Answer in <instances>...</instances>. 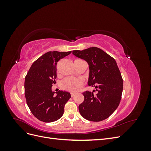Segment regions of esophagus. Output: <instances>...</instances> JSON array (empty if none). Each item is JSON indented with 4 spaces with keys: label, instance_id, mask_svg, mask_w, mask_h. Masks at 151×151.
Segmentation results:
<instances>
[{
    "label": "esophagus",
    "instance_id": "1",
    "mask_svg": "<svg viewBox=\"0 0 151 151\" xmlns=\"http://www.w3.org/2000/svg\"><path fill=\"white\" fill-rule=\"evenodd\" d=\"M75 94H75L74 93H70V95H71L72 97H74V96H75Z\"/></svg>",
    "mask_w": 151,
    "mask_h": 151
}]
</instances>
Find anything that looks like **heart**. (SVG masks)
Returning a JSON list of instances; mask_svg holds the SVG:
<instances>
[{"mask_svg": "<svg viewBox=\"0 0 151 151\" xmlns=\"http://www.w3.org/2000/svg\"><path fill=\"white\" fill-rule=\"evenodd\" d=\"M83 84V79L74 77H67L61 82L60 86L63 89L71 92H76L81 88Z\"/></svg>", "mask_w": 151, "mask_h": 151, "instance_id": "heart-1", "label": "heart"}]
</instances>
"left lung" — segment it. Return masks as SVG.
I'll return each instance as SVG.
<instances>
[{
    "label": "left lung",
    "instance_id": "8db88e82",
    "mask_svg": "<svg viewBox=\"0 0 151 151\" xmlns=\"http://www.w3.org/2000/svg\"><path fill=\"white\" fill-rule=\"evenodd\" d=\"M72 53L88 62V84L95 88L83 93L84 100L79 106L81 116L92 122L106 119L118 108L123 91V79L115 60L97 47L74 50Z\"/></svg>",
    "mask_w": 151,
    "mask_h": 151
}]
</instances>
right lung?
Here are the masks:
<instances>
[{"instance_id":"obj_1","label":"right lung","mask_w":151,"mask_h":151,"mask_svg":"<svg viewBox=\"0 0 151 151\" xmlns=\"http://www.w3.org/2000/svg\"><path fill=\"white\" fill-rule=\"evenodd\" d=\"M72 52H48L33 62L25 77L24 94L32 114L39 120L53 122L60 118L70 93L53 92V84L57 78V63ZM56 94L55 95L54 93Z\"/></svg>"}]
</instances>
